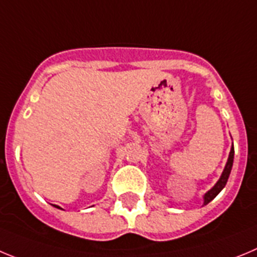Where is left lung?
Instances as JSON below:
<instances>
[{
	"mask_svg": "<svg viewBox=\"0 0 257 257\" xmlns=\"http://www.w3.org/2000/svg\"><path fill=\"white\" fill-rule=\"evenodd\" d=\"M233 159H234V147H232V149H230L229 157H228V161H226V165H225V168H224V172H223V174H221L220 179L218 180V183L215 184V186L212 187L209 192H207L206 195H205V197H203L205 198V202H203V205H207L210 201L214 200V198L219 195V192H220L221 189L225 187L226 182H228V178H229L230 170H232Z\"/></svg>",
	"mask_w": 257,
	"mask_h": 257,
	"instance_id": "left-lung-1",
	"label": "left lung"
}]
</instances>
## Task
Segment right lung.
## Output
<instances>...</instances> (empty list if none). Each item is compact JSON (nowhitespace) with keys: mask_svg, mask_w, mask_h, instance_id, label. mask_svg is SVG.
<instances>
[{"mask_svg":"<svg viewBox=\"0 0 257 257\" xmlns=\"http://www.w3.org/2000/svg\"><path fill=\"white\" fill-rule=\"evenodd\" d=\"M56 207H59V206H56Z\"/></svg>","mask_w":257,"mask_h":257,"instance_id":"add662e5","label":"right lung"}]
</instances>
